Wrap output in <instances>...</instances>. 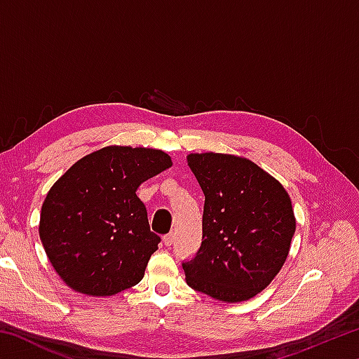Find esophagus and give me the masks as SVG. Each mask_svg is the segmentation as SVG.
I'll return each mask as SVG.
<instances>
[{
	"label": "esophagus",
	"mask_w": 359,
	"mask_h": 359,
	"mask_svg": "<svg viewBox=\"0 0 359 359\" xmlns=\"http://www.w3.org/2000/svg\"><path fill=\"white\" fill-rule=\"evenodd\" d=\"M174 239H175L174 233H169V234L165 236V238H163V242H165L166 247H171L174 244Z\"/></svg>",
	"instance_id": "obj_1"
}]
</instances>
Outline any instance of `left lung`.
Segmentation results:
<instances>
[{
    "mask_svg": "<svg viewBox=\"0 0 359 359\" xmlns=\"http://www.w3.org/2000/svg\"><path fill=\"white\" fill-rule=\"evenodd\" d=\"M204 193L203 242L182 263L188 287L223 302L261 293L287 261L296 218L277 179L244 156L190 154Z\"/></svg>",
    "mask_w": 359,
    "mask_h": 359,
    "instance_id": "left-lung-1",
    "label": "left lung"
}]
</instances>
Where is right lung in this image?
<instances>
[{
    "mask_svg": "<svg viewBox=\"0 0 359 359\" xmlns=\"http://www.w3.org/2000/svg\"><path fill=\"white\" fill-rule=\"evenodd\" d=\"M158 149L109 145L76 161L42 203L39 238L71 290L114 296L142 280L160 238L137 198L142 182L171 168Z\"/></svg>",
    "mask_w": 359,
    "mask_h": 359,
    "instance_id": "1",
    "label": "right lung"
}]
</instances>
